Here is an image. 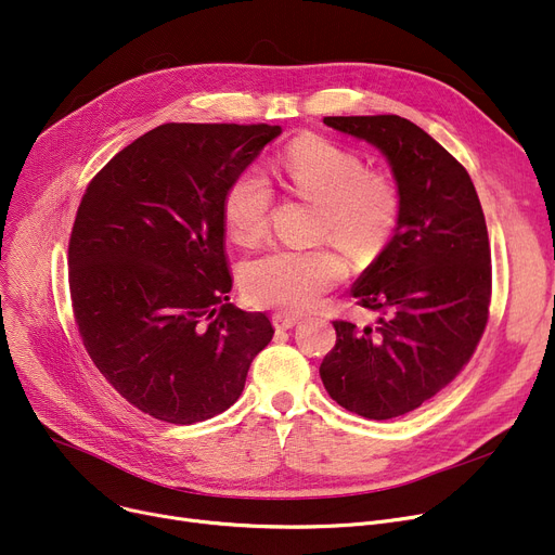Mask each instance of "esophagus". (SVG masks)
I'll return each mask as SVG.
<instances>
[{
    "instance_id": "obj_1",
    "label": "esophagus",
    "mask_w": 555,
    "mask_h": 555,
    "mask_svg": "<svg viewBox=\"0 0 555 555\" xmlns=\"http://www.w3.org/2000/svg\"><path fill=\"white\" fill-rule=\"evenodd\" d=\"M272 324H274L276 331H289V328H295L299 324V319L289 317V314H274Z\"/></svg>"
}]
</instances>
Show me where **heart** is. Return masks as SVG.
<instances>
[{"instance_id": "b5f03b06", "label": "heart", "mask_w": 555, "mask_h": 555, "mask_svg": "<svg viewBox=\"0 0 555 555\" xmlns=\"http://www.w3.org/2000/svg\"><path fill=\"white\" fill-rule=\"evenodd\" d=\"M283 186L319 204L317 236L333 238L348 254L380 251L400 220L402 199L385 172L324 137H301L281 159ZM274 191L258 168H245L222 195V220L233 243L254 247L268 236ZM344 260L331 247L276 249L243 270V293L256 308L306 312L344 279Z\"/></svg>"}]
</instances>
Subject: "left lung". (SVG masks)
Here are the masks:
<instances>
[{
	"instance_id": "left-lung-1",
	"label": "left lung",
	"mask_w": 555,
	"mask_h": 555,
	"mask_svg": "<svg viewBox=\"0 0 555 555\" xmlns=\"http://www.w3.org/2000/svg\"><path fill=\"white\" fill-rule=\"evenodd\" d=\"M380 151L402 211L389 245L353 297L377 326L333 322L337 341L319 366L331 398L371 421L414 412L470 362L488 324L490 245L475 184L423 128L396 114L324 116Z\"/></svg>"
}]
</instances>
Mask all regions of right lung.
I'll return each mask as SVG.
<instances>
[{
    "instance_id": "add662e5",
    "label": "right lung",
    "mask_w": 555,
    "mask_h": 555,
    "mask_svg": "<svg viewBox=\"0 0 555 555\" xmlns=\"http://www.w3.org/2000/svg\"><path fill=\"white\" fill-rule=\"evenodd\" d=\"M281 126L164 124L87 186L69 238V293L85 351L143 414L214 418L245 389L274 335L229 301L222 195Z\"/></svg>"
}]
</instances>
